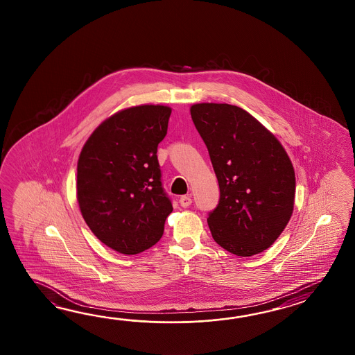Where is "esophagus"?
Returning <instances> with one entry per match:
<instances>
[{"mask_svg":"<svg viewBox=\"0 0 355 355\" xmlns=\"http://www.w3.org/2000/svg\"><path fill=\"white\" fill-rule=\"evenodd\" d=\"M179 203H180L181 207L187 208V207L191 204V198H190V196H181L180 199H179Z\"/></svg>","mask_w":355,"mask_h":355,"instance_id":"esophagus-1","label":"esophagus"}]
</instances>
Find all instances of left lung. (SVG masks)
I'll list each match as a JSON object with an SVG mask.
<instances>
[{"label":"left lung","instance_id":"left-lung-1","mask_svg":"<svg viewBox=\"0 0 355 355\" xmlns=\"http://www.w3.org/2000/svg\"><path fill=\"white\" fill-rule=\"evenodd\" d=\"M191 119L211 156L219 203L209 213L214 241L237 257L269 249L295 208V175L278 138L239 106L200 103Z\"/></svg>","mask_w":355,"mask_h":355}]
</instances>
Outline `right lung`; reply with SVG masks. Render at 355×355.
Returning a JSON list of instances; mask_svg holds the SVG:
<instances>
[{
	"mask_svg": "<svg viewBox=\"0 0 355 355\" xmlns=\"http://www.w3.org/2000/svg\"><path fill=\"white\" fill-rule=\"evenodd\" d=\"M171 107L130 106L106 118L77 161V202L107 248L136 255L159 242L173 205L161 188L157 146Z\"/></svg>",
	"mask_w": 355,
	"mask_h": 355,
	"instance_id": "1",
	"label": "right lung"
}]
</instances>
